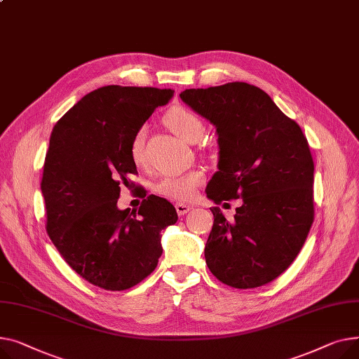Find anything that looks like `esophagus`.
<instances>
[{
  "label": "esophagus",
  "instance_id": "1",
  "mask_svg": "<svg viewBox=\"0 0 359 359\" xmlns=\"http://www.w3.org/2000/svg\"><path fill=\"white\" fill-rule=\"evenodd\" d=\"M175 208H177V213L180 215V216H184V215H187L188 212H191V205H187V204H182V203H177L175 204Z\"/></svg>",
  "mask_w": 359,
  "mask_h": 359
}]
</instances>
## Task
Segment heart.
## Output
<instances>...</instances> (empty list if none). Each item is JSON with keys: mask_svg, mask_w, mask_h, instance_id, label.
<instances>
[{"mask_svg": "<svg viewBox=\"0 0 359 359\" xmlns=\"http://www.w3.org/2000/svg\"><path fill=\"white\" fill-rule=\"evenodd\" d=\"M165 123L178 137L189 143H194L204 133V126L201 120L194 113L182 107H175L168 111L165 116ZM144 135L146 128L142 126L132 139L130 155L136 165H142L144 162ZM203 180L204 177L200 171H189L182 175L165 177L156 182L155 191L171 200L187 201L196 196L197 188L203 184Z\"/></svg>", "mask_w": 359, "mask_h": 359, "instance_id": "heart-1", "label": "heart"}]
</instances>
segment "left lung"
<instances>
[{
  "label": "left lung",
  "mask_w": 359,
  "mask_h": 359,
  "mask_svg": "<svg viewBox=\"0 0 359 359\" xmlns=\"http://www.w3.org/2000/svg\"><path fill=\"white\" fill-rule=\"evenodd\" d=\"M181 100L216 128L219 171L207 197L242 198L233 222L212 207L204 257L223 284L255 288L292 264L313 223L314 163L300 126L261 88L246 82L191 88Z\"/></svg>",
  "instance_id": "1"
}]
</instances>
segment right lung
I'll return each mask as SVG.
<instances>
[{
	"instance_id": "1",
	"label": "right lung",
	"mask_w": 359,
	"mask_h": 359,
	"mask_svg": "<svg viewBox=\"0 0 359 359\" xmlns=\"http://www.w3.org/2000/svg\"><path fill=\"white\" fill-rule=\"evenodd\" d=\"M172 90L101 87L82 97L52 130L41 178L46 230L60 257L88 283L128 290L156 268L162 230L177 223L175 207L147 196L139 210H120V184L137 174L135 133Z\"/></svg>"
}]
</instances>
